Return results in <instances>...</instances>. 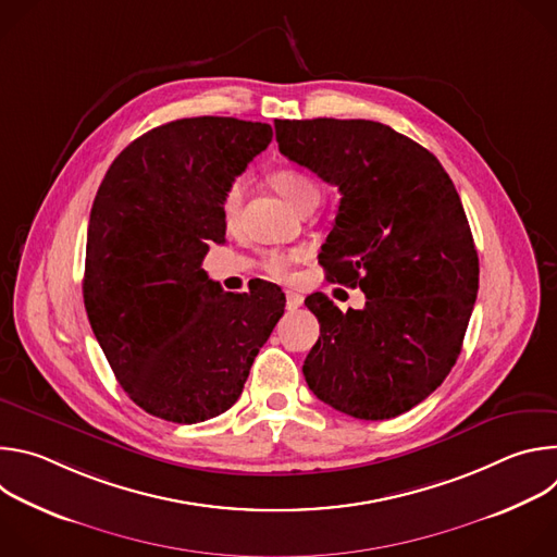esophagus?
Returning a JSON list of instances; mask_svg holds the SVG:
<instances>
[{
  "instance_id": "1",
  "label": "esophagus",
  "mask_w": 557,
  "mask_h": 557,
  "mask_svg": "<svg viewBox=\"0 0 557 557\" xmlns=\"http://www.w3.org/2000/svg\"><path fill=\"white\" fill-rule=\"evenodd\" d=\"M304 304V297L299 295V293H293V290H286V306L290 308V310H295V308H299Z\"/></svg>"
}]
</instances>
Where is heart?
I'll use <instances>...</instances> for the list:
<instances>
[{
  "label": "heart",
  "instance_id": "obj_1",
  "mask_svg": "<svg viewBox=\"0 0 557 557\" xmlns=\"http://www.w3.org/2000/svg\"><path fill=\"white\" fill-rule=\"evenodd\" d=\"M271 185L275 187V191L293 207V209H301L304 205L310 202H320L322 198V187L317 183L308 172L299 170V168H282L277 172L271 174ZM245 191H247V183L243 176H237L228 183V187L222 194V215L224 220L231 224L235 222L237 213H240L243 200H245ZM306 258L304 249H293V251H267L262 256V267L269 275L284 280L290 273V267L299 260Z\"/></svg>",
  "mask_w": 557,
  "mask_h": 557
}]
</instances>
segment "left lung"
<instances>
[{
	"label": "left lung",
	"instance_id": "left-lung-1",
	"mask_svg": "<svg viewBox=\"0 0 557 557\" xmlns=\"http://www.w3.org/2000/svg\"><path fill=\"white\" fill-rule=\"evenodd\" d=\"M275 138L288 161L339 187L320 264L366 293L348 312L324 293L306 297L320 320L306 383L348 417H399L454 368L479 293L458 191L432 151L376 121L277 119Z\"/></svg>",
	"mask_w": 557,
	"mask_h": 557
}]
</instances>
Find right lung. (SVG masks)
<instances>
[{
  "label": "right lung",
  "instance_id": "add662e5",
  "mask_svg": "<svg viewBox=\"0 0 557 557\" xmlns=\"http://www.w3.org/2000/svg\"><path fill=\"white\" fill-rule=\"evenodd\" d=\"M267 123L196 116L132 140L88 224L84 301L121 387L147 414L200 423L240 399L284 293H224L202 269L224 243L222 194L269 147Z\"/></svg>",
  "mask_w": 557,
  "mask_h": 557
}]
</instances>
